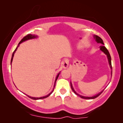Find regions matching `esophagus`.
<instances>
[{
    "instance_id": "obj_1",
    "label": "esophagus",
    "mask_w": 123,
    "mask_h": 123,
    "mask_svg": "<svg viewBox=\"0 0 123 123\" xmlns=\"http://www.w3.org/2000/svg\"><path fill=\"white\" fill-rule=\"evenodd\" d=\"M62 66H63V68L66 69L68 68V67L69 65V62L68 60H64V61L62 62Z\"/></svg>"
}]
</instances>
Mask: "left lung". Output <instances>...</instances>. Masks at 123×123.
<instances>
[{"label": "left lung", "mask_w": 123, "mask_h": 123, "mask_svg": "<svg viewBox=\"0 0 123 123\" xmlns=\"http://www.w3.org/2000/svg\"><path fill=\"white\" fill-rule=\"evenodd\" d=\"M94 38H95L96 41L97 43H101V44H102V45H104V42H103V40H102V38H101V37H100L98 36H97V35H94ZM100 50H101V51H102V52H104V53H105V54L107 55V59H108V61H109V65H110V67L111 69H112L111 59V56H110V53H109V51H108V50H107V49L104 46V45H102V46H101L100 47ZM111 75H112V72H111ZM70 86H71V88H72V91H73L74 92V93L75 94H76L77 95L79 96H80V97H81V98H85V99H94V98H96V97H98V96H100V95H101V94L102 92L104 91V90H103V91H101V92H100V93H99L97 94V95L94 96H92V97H85V96H83L80 95H79V94L77 93V92L75 91L74 90L73 86H72V84L71 82H70Z\"/></svg>", "instance_id": "left-lung-1"}]
</instances>
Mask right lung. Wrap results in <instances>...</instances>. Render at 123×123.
Wrapping results in <instances>:
<instances>
[{
	"instance_id": "add662e5",
	"label": "right lung",
	"mask_w": 123,
	"mask_h": 123,
	"mask_svg": "<svg viewBox=\"0 0 123 123\" xmlns=\"http://www.w3.org/2000/svg\"><path fill=\"white\" fill-rule=\"evenodd\" d=\"M36 37H37V36H36V35H31V34H28V35H26V36H25L24 37H23V38H22V40H21V41H20L19 43H18V46H17L16 49H15L14 51H13V54H12V59H11V64H12V61H13V56H14V54L15 52H16V50H17L18 48V47H19V44H20V43H23V42H24V41H26V40H30V39H32V38H36ZM59 74H60V73H58V74L57 75V76H56V79H55V80L54 86V88H53V91H51V92H50V93L49 94V95H46V96H45L41 97H33L29 96H28V95H27V96L29 97L30 98H32V99H33V100H39V99L45 98H46V97H48L49 96H50V95H51V94L52 93H53V92L54 91V87H55V83H56V81L57 79H58V77H59Z\"/></svg>"
}]
</instances>
